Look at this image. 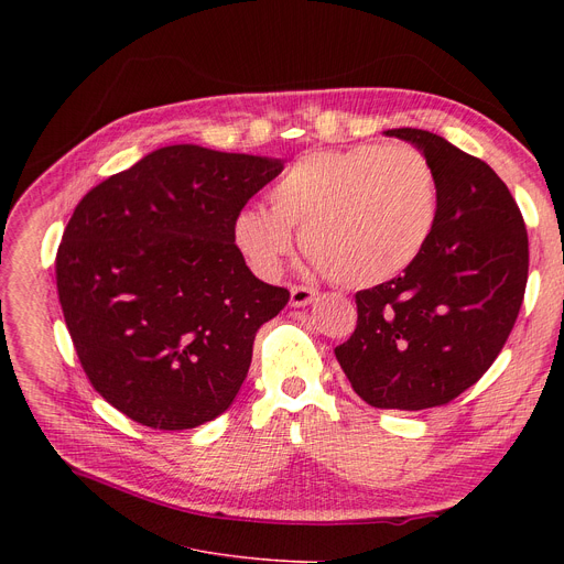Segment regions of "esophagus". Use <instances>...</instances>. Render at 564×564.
<instances>
[{"label": "esophagus", "mask_w": 564, "mask_h": 564, "mask_svg": "<svg viewBox=\"0 0 564 564\" xmlns=\"http://www.w3.org/2000/svg\"><path fill=\"white\" fill-rule=\"evenodd\" d=\"M317 290L308 288V285H292L290 288V304L294 308H302V306H308L313 300H315Z\"/></svg>", "instance_id": "obj_1"}]
</instances>
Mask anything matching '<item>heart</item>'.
I'll list each match as a JSON object with an SVG mask.
<instances>
[{"label": "heart", "instance_id": "obj_1", "mask_svg": "<svg viewBox=\"0 0 564 564\" xmlns=\"http://www.w3.org/2000/svg\"><path fill=\"white\" fill-rule=\"evenodd\" d=\"M436 175L409 145L364 143L292 162L270 189V210L242 207L235 247L260 276H274L300 245L338 285L370 288L404 272L430 240Z\"/></svg>", "mask_w": 564, "mask_h": 564}]
</instances>
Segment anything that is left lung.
<instances>
[{
  "mask_svg": "<svg viewBox=\"0 0 564 564\" xmlns=\"http://www.w3.org/2000/svg\"><path fill=\"white\" fill-rule=\"evenodd\" d=\"M436 175L430 240L402 276L357 292V329L336 359L377 409L441 406L473 387L506 345L528 281V232L496 171L443 137L387 130Z\"/></svg>",
  "mask_w": 564,
  "mask_h": 564,
  "instance_id": "left-lung-1",
  "label": "left lung"
}]
</instances>
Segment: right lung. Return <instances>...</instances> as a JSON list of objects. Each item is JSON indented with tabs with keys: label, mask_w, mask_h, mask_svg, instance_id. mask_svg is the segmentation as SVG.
I'll return each mask as SVG.
<instances>
[{
	"label": "right lung",
	"mask_w": 564,
	"mask_h": 564,
	"mask_svg": "<svg viewBox=\"0 0 564 564\" xmlns=\"http://www.w3.org/2000/svg\"><path fill=\"white\" fill-rule=\"evenodd\" d=\"M281 171L177 143L77 203L56 251L58 302L88 381L128 419L192 430L232 404L256 332L290 300L251 274L232 219Z\"/></svg>",
	"instance_id": "obj_1"
}]
</instances>
